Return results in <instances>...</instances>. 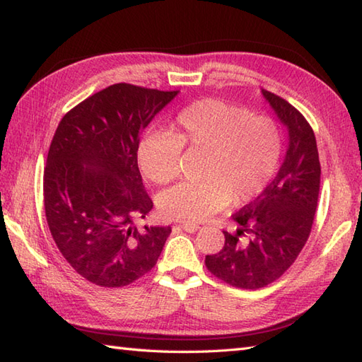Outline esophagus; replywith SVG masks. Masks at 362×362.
Returning <instances> with one entry per match:
<instances>
[{
    "instance_id": "esophagus-1",
    "label": "esophagus",
    "mask_w": 362,
    "mask_h": 362,
    "mask_svg": "<svg viewBox=\"0 0 362 362\" xmlns=\"http://www.w3.org/2000/svg\"><path fill=\"white\" fill-rule=\"evenodd\" d=\"M179 227L182 230H185V232H188V233H194L199 228H201L197 224H189V222H183V224H179Z\"/></svg>"
}]
</instances>
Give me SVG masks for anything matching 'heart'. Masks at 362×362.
<instances>
[{
    "instance_id": "1",
    "label": "heart",
    "mask_w": 362,
    "mask_h": 362,
    "mask_svg": "<svg viewBox=\"0 0 362 362\" xmlns=\"http://www.w3.org/2000/svg\"><path fill=\"white\" fill-rule=\"evenodd\" d=\"M182 148L205 152L199 183H179L160 194L166 219L202 222L232 202L247 204L271 183L281 153L279 129L221 99H201L185 107L171 132H148L136 148L146 179L163 185L179 174Z\"/></svg>"
}]
</instances>
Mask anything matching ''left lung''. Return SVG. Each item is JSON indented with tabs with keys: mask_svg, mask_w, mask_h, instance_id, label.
<instances>
[{
	"mask_svg": "<svg viewBox=\"0 0 362 362\" xmlns=\"http://www.w3.org/2000/svg\"><path fill=\"white\" fill-rule=\"evenodd\" d=\"M261 95L288 130L286 156L263 193L233 214L236 233L224 232L222 250L205 257L213 275L243 289L266 286L294 263L310 236L320 188L319 152L308 121L280 96L263 88Z\"/></svg>",
	"mask_w": 362,
	"mask_h": 362,
	"instance_id": "left-lung-1",
	"label": "left lung"
}]
</instances>
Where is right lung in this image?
I'll return each mask as SVG.
<instances>
[{"instance_id": "add662e5", "label": "right lung", "mask_w": 362, "mask_h": 362, "mask_svg": "<svg viewBox=\"0 0 362 362\" xmlns=\"http://www.w3.org/2000/svg\"><path fill=\"white\" fill-rule=\"evenodd\" d=\"M177 95L115 83L68 112L54 134L43 174L46 221L64 258L98 286H126L148 274L171 233L134 224L152 210L136 148Z\"/></svg>"}]
</instances>
